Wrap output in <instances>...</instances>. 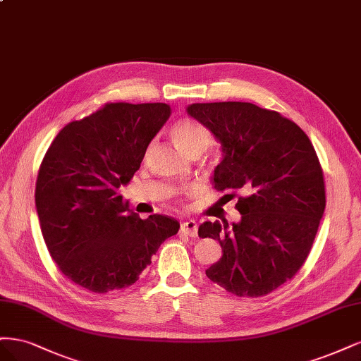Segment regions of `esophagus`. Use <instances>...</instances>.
<instances>
[{
  "instance_id": "esophagus-1",
  "label": "esophagus",
  "mask_w": 361,
  "mask_h": 361,
  "mask_svg": "<svg viewBox=\"0 0 361 361\" xmlns=\"http://www.w3.org/2000/svg\"><path fill=\"white\" fill-rule=\"evenodd\" d=\"M181 232L189 237H196L197 234V224L195 220H185V222L181 224Z\"/></svg>"
}]
</instances>
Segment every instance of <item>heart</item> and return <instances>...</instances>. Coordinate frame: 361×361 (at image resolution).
<instances>
[{"label":"heart","instance_id":"obj_1","mask_svg":"<svg viewBox=\"0 0 361 361\" xmlns=\"http://www.w3.org/2000/svg\"><path fill=\"white\" fill-rule=\"evenodd\" d=\"M171 135H172L173 142H176V145L183 151L184 154L189 153V151L193 148L205 149L212 142L208 132L200 123H196L192 118H181L173 123Z\"/></svg>","mask_w":361,"mask_h":361}]
</instances>
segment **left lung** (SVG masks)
Returning a JSON list of instances; mask_svg holds the SVG:
<instances>
[{
  "mask_svg": "<svg viewBox=\"0 0 361 361\" xmlns=\"http://www.w3.org/2000/svg\"><path fill=\"white\" fill-rule=\"evenodd\" d=\"M188 114L222 147L214 188L244 193L237 224L216 220L197 229L224 253L205 274L238 297L269 294L305 264L325 210L315 148L294 121L253 103H192Z\"/></svg>",
  "mask_w": 361,
  "mask_h": 361,
  "instance_id": "1",
  "label": "left lung"
}]
</instances>
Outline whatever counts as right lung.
<instances>
[{
    "label": "right lung",
    "instance_id": "add662e5",
    "mask_svg": "<svg viewBox=\"0 0 361 361\" xmlns=\"http://www.w3.org/2000/svg\"><path fill=\"white\" fill-rule=\"evenodd\" d=\"M171 115L166 103H108L60 130L36 183V208L52 259L67 279L97 294L133 285L173 217L141 219L120 195Z\"/></svg>",
    "mask_w": 361,
    "mask_h": 361
}]
</instances>
